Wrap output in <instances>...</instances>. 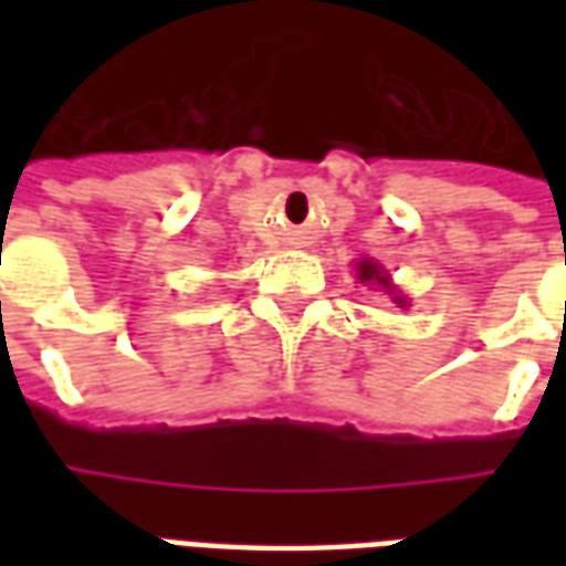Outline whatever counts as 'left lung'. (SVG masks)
I'll list each match as a JSON object with an SVG mask.
<instances>
[{
	"instance_id": "left-lung-1",
	"label": "left lung",
	"mask_w": 566,
	"mask_h": 566,
	"mask_svg": "<svg viewBox=\"0 0 566 566\" xmlns=\"http://www.w3.org/2000/svg\"><path fill=\"white\" fill-rule=\"evenodd\" d=\"M357 279H360L364 284H379V287H385L388 294H394V303H397V306H406V296H397V291L391 287V279H388V272L381 270L376 260H369V258L357 260Z\"/></svg>"
}]
</instances>
